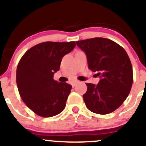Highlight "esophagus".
I'll return each instance as SVG.
<instances>
[{
  "mask_svg": "<svg viewBox=\"0 0 146 146\" xmlns=\"http://www.w3.org/2000/svg\"><path fill=\"white\" fill-rule=\"evenodd\" d=\"M79 82V81H75V82H73L71 83V85L73 87H75V85H76V84H78Z\"/></svg>",
  "mask_w": 146,
  "mask_h": 146,
  "instance_id": "obj_1",
  "label": "esophagus"
}]
</instances>
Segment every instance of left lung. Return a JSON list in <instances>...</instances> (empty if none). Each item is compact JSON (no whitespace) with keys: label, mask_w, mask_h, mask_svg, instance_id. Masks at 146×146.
I'll list each match as a JSON object with an SVG mask.
<instances>
[{"label":"left lung","mask_w":146,"mask_h":146,"mask_svg":"<svg viewBox=\"0 0 146 146\" xmlns=\"http://www.w3.org/2000/svg\"><path fill=\"white\" fill-rule=\"evenodd\" d=\"M76 44L86 53L89 69L100 78L97 85L86 83L87 91L83 98L86 107L100 115L115 111L128 96L133 82L126 51L115 42L104 38L77 41Z\"/></svg>","instance_id":"1"}]
</instances>
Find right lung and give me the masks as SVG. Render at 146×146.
<instances>
[{"label": "right lung", "instance_id": "obj_1", "mask_svg": "<svg viewBox=\"0 0 146 146\" xmlns=\"http://www.w3.org/2000/svg\"><path fill=\"white\" fill-rule=\"evenodd\" d=\"M75 42H44L23 55L16 70V83L22 100L39 116L51 117L64 109L71 85L58 82L53 75L62 59L75 48Z\"/></svg>", "mask_w": 146, "mask_h": 146}]
</instances>
